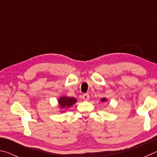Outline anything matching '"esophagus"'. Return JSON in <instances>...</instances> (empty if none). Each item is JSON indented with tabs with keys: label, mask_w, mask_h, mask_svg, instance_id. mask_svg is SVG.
I'll return each instance as SVG.
<instances>
[{
	"label": "esophagus",
	"mask_w": 157,
	"mask_h": 157,
	"mask_svg": "<svg viewBox=\"0 0 157 157\" xmlns=\"http://www.w3.org/2000/svg\"><path fill=\"white\" fill-rule=\"evenodd\" d=\"M83 98L85 101H88L90 99V95L88 94H84L83 95Z\"/></svg>",
	"instance_id": "34e87169"
}]
</instances>
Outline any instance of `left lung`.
Wrapping results in <instances>:
<instances>
[{"label":"left lung","instance_id":"1","mask_svg":"<svg viewBox=\"0 0 157 157\" xmlns=\"http://www.w3.org/2000/svg\"><path fill=\"white\" fill-rule=\"evenodd\" d=\"M101 101H102V102H106V101H108V98H103L101 99Z\"/></svg>","mask_w":157,"mask_h":157}]
</instances>
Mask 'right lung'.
<instances>
[{"instance_id":"add662e5","label":"right lung","mask_w":157,"mask_h":157,"mask_svg":"<svg viewBox=\"0 0 157 157\" xmlns=\"http://www.w3.org/2000/svg\"><path fill=\"white\" fill-rule=\"evenodd\" d=\"M77 102V100L74 97H69L67 96H61L58 99V107L60 109V112H65L67 109L70 108L71 106Z\"/></svg>"}]
</instances>
